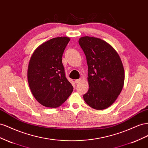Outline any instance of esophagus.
Returning <instances> with one entry per match:
<instances>
[{
	"label": "esophagus",
	"mask_w": 148,
	"mask_h": 148,
	"mask_svg": "<svg viewBox=\"0 0 148 148\" xmlns=\"http://www.w3.org/2000/svg\"><path fill=\"white\" fill-rule=\"evenodd\" d=\"M74 82H75V84H77V83L81 82V79H75V81H74Z\"/></svg>",
	"instance_id": "obj_1"
}]
</instances>
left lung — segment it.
Wrapping results in <instances>:
<instances>
[{
  "instance_id": "obj_1",
  "label": "left lung",
  "mask_w": 148,
  "mask_h": 148,
  "mask_svg": "<svg viewBox=\"0 0 148 148\" xmlns=\"http://www.w3.org/2000/svg\"><path fill=\"white\" fill-rule=\"evenodd\" d=\"M79 44L86 56L89 88L83 97L96 110L109 107L123 88L125 71L121 59L111 45L100 38L84 36Z\"/></svg>"
}]
</instances>
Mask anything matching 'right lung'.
I'll return each mask as SVG.
<instances>
[{
    "instance_id": "1",
    "label": "right lung",
    "mask_w": 148,
    "mask_h": 148,
    "mask_svg": "<svg viewBox=\"0 0 148 148\" xmlns=\"http://www.w3.org/2000/svg\"><path fill=\"white\" fill-rule=\"evenodd\" d=\"M68 37H57L41 45L33 53L28 67V82L33 95L46 107L64 103L74 88L66 77L62 62Z\"/></svg>"
}]
</instances>
